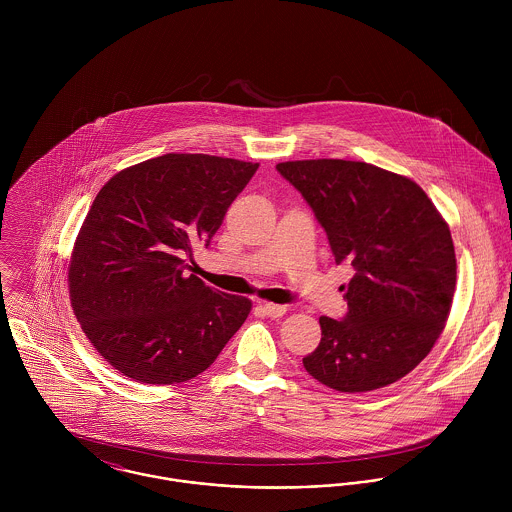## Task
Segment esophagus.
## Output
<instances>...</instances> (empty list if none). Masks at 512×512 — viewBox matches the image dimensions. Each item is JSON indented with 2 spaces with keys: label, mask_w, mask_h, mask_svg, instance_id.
<instances>
[{
  "label": "esophagus",
  "mask_w": 512,
  "mask_h": 512,
  "mask_svg": "<svg viewBox=\"0 0 512 512\" xmlns=\"http://www.w3.org/2000/svg\"><path fill=\"white\" fill-rule=\"evenodd\" d=\"M260 309H262L264 315H268V317H282V315H286V311H288L286 305H278V303H264V305H260Z\"/></svg>",
  "instance_id": "esophagus-1"
}]
</instances>
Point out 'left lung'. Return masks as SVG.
Masks as SVG:
<instances>
[{"label":"left lung","mask_w":512,"mask_h":512,"mask_svg":"<svg viewBox=\"0 0 512 512\" xmlns=\"http://www.w3.org/2000/svg\"><path fill=\"white\" fill-rule=\"evenodd\" d=\"M276 169L325 228L335 262H351L345 319L319 317L305 370L339 392L388 386L420 365L449 317L457 262L451 232L412 179L365 161L303 159Z\"/></svg>","instance_id":"1"}]
</instances>
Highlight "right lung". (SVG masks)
<instances>
[{
	"instance_id": "add662e5",
	"label": "right lung",
	"mask_w": 512,
	"mask_h": 512,
	"mask_svg": "<svg viewBox=\"0 0 512 512\" xmlns=\"http://www.w3.org/2000/svg\"><path fill=\"white\" fill-rule=\"evenodd\" d=\"M258 163L165 153L116 173L74 242L69 293L94 349L124 376L177 384L215 363L252 301L217 292L185 254L219 230Z\"/></svg>"
}]
</instances>
